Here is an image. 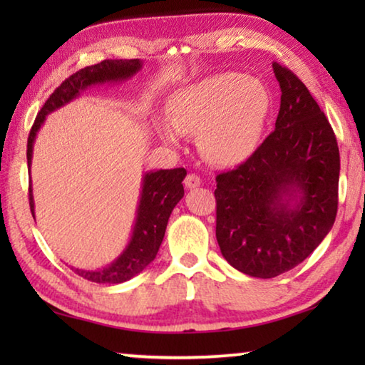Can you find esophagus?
I'll return each instance as SVG.
<instances>
[{"label":"esophagus","instance_id":"obj_1","mask_svg":"<svg viewBox=\"0 0 365 365\" xmlns=\"http://www.w3.org/2000/svg\"><path fill=\"white\" fill-rule=\"evenodd\" d=\"M185 188L188 190H193V188H197L201 185V178L195 175V174H188L187 177H185Z\"/></svg>","mask_w":365,"mask_h":365}]
</instances>
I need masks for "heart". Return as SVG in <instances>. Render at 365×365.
<instances>
[{"instance_id":"heart-1","label":"heart","mask_w":365,"mask_h":365,"mask_svg":"<svg viewBox=\"0 0 365 365\" xmlns=\"http://www.w3.org/2000/svg\"><path fill=\"white\" fill-rule=\"evenodd\" d=\"M270 103L261 80L238 72L215 73L172 95L169 119L158 120V132L174 146L180 135H197V148L209 163L237 165L261 143Z\"/></svg>"}]
</instances>
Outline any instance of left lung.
<instances>
[{"instance_id": "8db88e82", "label": "left lung", "mask_w": 365, "mask_h": 365, "mask_svg": "<svg viewBox=\"0 0 365 365\" xmlns=\"http://www.w3.org/2000/svg\"><path fill=\"white\" fill-rule=\"evenodd\" d=\"M280 85L275 130L240 168L215 177V238L225 261L272 279L322 243L338 209L339 151L325 114L306 85L272 64Z\"/></svg>"}]
</instances>
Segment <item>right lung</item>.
Returning a JSON list of instances; mask_svg holds the SVG:
<instances>
[{
  "label": "right lung",
  "mask_w": 365,
  "mask_h": 365,
  "mask_svg": "<svg viewBox=\"0 0 365 365\" xmlns=\"http://www.w3.org/2000/svg\"><path fill=\"white\" fill-rule=\"evenodd\" d=\"M141 67V59H106L100 64L88 66L78 71L64 80L61 86L54 90V93L48 98L43 104L41 110L36 115L32 130L27 141V164L29 174L32 168L34 158V143L36 133L46 120V115L54 113L66 104L85 93L91 86H100L104 83H122L132 78ZM187 177L185 169H159L145 172L141 177V190L140 200L135 212V222L132 228L130 240L123 251L117 256L113 262L104 265L101 269H78L72 267V270L83 279L95 283H123L133 279L140 272H143L156 257L159 246L164 240L165 228L172 211L177 202L182 200L183 191V178ZM29 201L30 211L35 219V201L32 182L29 187Z\"/></svg>",
  "instance_id": "add662e5"
}]
</instances>
